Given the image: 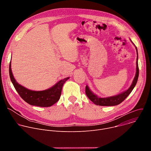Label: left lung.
Returning <instances> with one entry per match:
<instances>
[{"mask_svg":"<svg viewBox=\"0 0 151 151\" xmlns=\"http://www.w3.org/2000/svg\"><path fill=\"white\" fill-rule=\"evenodd\" d=\"M136 50H137V62H136V76L134 78V80L133 81V83L132 85L130 86V87L129 88L127 91L118 94L115 96H112V97H106V98H100L93 94L91 90L89 89L87 85L85 87V93L86 95L87 96V97L89 98V99L92 101L94 104L96 105H99V106H116L121 103H122L127 97L131 93L133 88H134L135 85H136V83L138 80V77H139V66H138V54H137V47H136Z\"/></svg>","mask_w":151,"mask_h":151,"instance_id":"obj_1","label":"left lung"}]
</instances>
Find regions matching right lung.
<instances>
[{
    "instance_id": "1",
    "label": "right lung",
    "mask_w": 151,
    "mask_h": 151,
    "mask_svg": "<svg viewBox=\"0 0 151 151\" xmlns=\"http://www.w3.org/2000/svg\"><path fill=\"white\" fill-rule=\"evenodd\" d=\"M9 63V76L12 83L19 95L26 102L30 105L39 107H50L55 104L60 99L63 84L69 77L60 80L52 87L44 91H32L18 84L13 76Z\"/></svg>"
}]
</instances>
